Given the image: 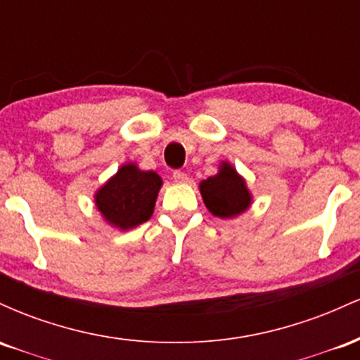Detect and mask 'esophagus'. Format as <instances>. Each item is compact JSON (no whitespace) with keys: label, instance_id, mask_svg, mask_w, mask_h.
<instances>
[{"label":"esophagus","instance_id":"obj_1","mask_svg":"<svg viewBox=\"0 0 360 360\" xmlns=\"http://www.w3.org/2000/svg\"><path fill=\"white\" fill-rule=\"evenodd\" d=\"M172 179H174L176 183H186V181H188V176H186V172L183 171H174L172 172Z\"/></svg>","mask_w":360,"mask_h":360}]
</instances>
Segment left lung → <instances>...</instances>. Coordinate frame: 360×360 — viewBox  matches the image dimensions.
I'll return each instance as SVG.
<instances>
[{
  "instance_id": "obj_1",
  "label": "left lung",
  "mask_w": 360,
  "mask_h": 360,
  "mask_svg": "<svg viewBox=\"0 0 360 360\" xmlns=\"http://www.w3.org/2000/svg\"><path fill=\"white\" fill-rule=\"evenodd\" d=\"M200 191L210 213L218 218H235L249 210L252 194L245 179L229 162H221L218 174L201 181Z\"/></svg>"
}]
</instances>
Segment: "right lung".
Masks as SVG:
<instances>
[{
	"label": "right lung",
	"mask_w": 360,
	"mask_h": 360,
	"mask_svg": "<svg viewBox=\"0 0 360 360\" xmlns=\"http://www.w3.org/2000/svg\"><path fill=\"white\" fill-rule=\"evenodd\" d=\"M162 179L154 171H140L135 164H123L113 177L94 194V203L111 226L135 229L154 213Z\"/></svg>",
	"instance_id": "obj_1"
}]
</instances>
